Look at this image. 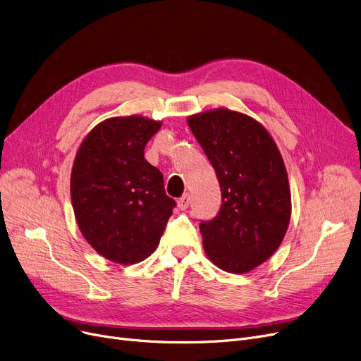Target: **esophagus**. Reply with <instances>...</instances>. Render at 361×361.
Returning a JSON list of instances; mask_svg holds the SVG:
<instances>
[{
	"instance_id": "esophagus-1",
	"label": "esophagus",
	"mask_w": 361,
	"mask_h": 361,
	"mask_svg": "<svg viewBox=\"0 0 361 361\" xmlns=\"http://www.w3.org/2000/svg\"><path fill=\"white\" fill-rule=\"evenodd\" d=\"M190 195H184V196H181L180 199H178V202H177V204H178V207L181 211H184V209H187L188 207V204H190Z\"/></svg>"
}]
</instances>
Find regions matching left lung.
Instances as JSON below:
<instances>
[{"label":"left lung","mask_w":361,"mask_h":361,"mask_svg":"<svg viewBox=\"0 0 361 361\" xmlns=\"http://www.w3.org/2000/svg\"><path fill=\"white\" fill-rule=\"evenodd\" d=\"M188 127L222 196L216 216L199 224L206 255L226 272H249L275 253L288 228L291 195L282 157L263 126L235 111L197 114Z\"/></svg>","instance_id":"obj_1"}]
</instances>
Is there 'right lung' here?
Here are the masks:
<instances>
[{
	"instance_id": "add662e5",
	"label": "right lung",
	"mask_w": 361,
	"mask_h": 361,
	"mask_svg": "<svg viewBox=\"0 0 361 361\" xmlns=\"http://www.w3.org/2000/svg\"><path fill=\"white\" fill-rule=\"evenodd\" d=\"M159 127L137 116L105 120L74 159L75 221L92 247L116 263L133 264L154 253L176 207L161 171L145 159V146Z\"/></svg>"
}]
</instances>
